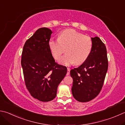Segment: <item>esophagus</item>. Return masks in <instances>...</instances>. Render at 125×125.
Listing matches in <instances>:
<instances>
[{
    "label": "esophagus",
    "mask_w": 125,
    "mask_h": 125,
    "mask_svg": "<svg viewBox=\"0 0 125 125\" xmlns=\"http://www.w3.org/2000/svg\"><path fill=\"white\" fill-rule=\"evenodd\" d=\"M67 75H69L70 74V69L69 68H67Z\"/></svg>",
    "instance_id": "1"
}]
</instances>
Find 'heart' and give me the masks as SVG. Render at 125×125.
I'll return each instance as SVG.
<instances>
[{
  "mask_svg": "<svg viewBox=\"0 0 125 125\" xmlns=\"http://www.w3.org/2000/svg\"><path fill=\"white\" fill-rule=\"evenodd\" d=\"M49 46L51 55L56 60L64 52L66 49L67 53L58 61L60 64L79 65L88 58L92 52L93 42L89 36H84L73 29H68L61 32L58 40L50 39Z\"/></svg>",
  "mask_w": 125,
  "mask_h": 125,
  "instance_id": "obj_1",
  "label": "heart"
}]
</instances>
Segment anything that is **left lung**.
<instances>
[{
  "label": "left lung",
  "instance_id": "obj_1",
  "mask_svg": "<svg viewBox=\"0 0 125 125\" xmlns=\"http://www.w3.org/2000/svg\"><path fill=\"white\" fill-rule=\"evenodd\" d=\"M91 39L93 47L88 58L79 67L70 70L73 95L81 102H88L98 95L108 70L106 46L98 37Z\"/></svg>",
  "mask_w": 125,
  "mask_h": 125
}]
</instances>
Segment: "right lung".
Segmentation results:
<instances>
[{"instance_id": "obj_1", "label": "right lung", "mask_w": 125, "mask_h": 125, "mask_svg": "<svg viewBox=\"0 0 125 125\" xmlns=\"http://www.w3.org/2000/svg\"><path fill=\"white\" fill-rule=\"evenodd\" d=\"M52 31L38 29L24 45L21 65L25 83L31 95L42 102L55 98L58 85L67 73V67L58 64L51 55L49 41Z\"/></svg>"}]
</instances>
